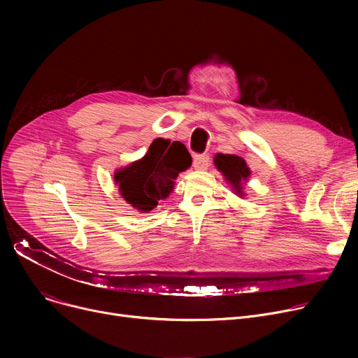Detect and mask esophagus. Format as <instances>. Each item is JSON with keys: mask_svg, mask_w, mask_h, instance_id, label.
<instances>
[{"mask_svg": "<svg viewBox=\"0 0 358 358\" xmlns=\"http://www.w3.org/2000/svg\"><path fill=\"white\" fill-rule=\"evenodd\" d=\"M210 165V158L208 155H196L194 161H193V166L197 171H204L208 169Z\"/></svg>", "mask_w": 358, "mask_h": 358, "instance_id": "esophagus-1", "label": "esophagus"}]
</instances>
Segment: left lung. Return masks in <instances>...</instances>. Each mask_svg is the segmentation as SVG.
<instances>
[{"label": "left lung", "mask_w": 358, "mask_h": 358, "mask_svg": "<svg viewBox=\"0 0 358 358\" xmlns=\"http://www.w3.org/2000/svg\"><path fill=\"white\" fill-rule=\"evenodd\" d=\"M213 161L216 168L223 174L224 180L231 184L235 194H238L239 197L245 196L243 194V182L251 176V169L247 165L245 159L238 155L217 154Z\"/></svg>", "instance_id": "8db88e82"}]
</instances>
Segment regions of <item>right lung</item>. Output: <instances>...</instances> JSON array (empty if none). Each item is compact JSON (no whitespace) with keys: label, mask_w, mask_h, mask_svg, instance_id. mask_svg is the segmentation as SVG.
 I'll use <instances>...</instances> for the list:
<instances>
[{"label":"right lung","mask_w":358,"mask_h":358,"mask_svg":"<svg viewBox=\"0 0 358 358\" xmlns=\"http://www.w3.org/2000/svg\"><path fill=\"white\" fill-rule=\"evenodd\" d=\"M158 138L150 143L148 152L139 161L120 168L115 181L123 199L142 213L158 206L169 196L177 176L192 165V155L181 142Z\"/></svg>","instance_id":"obj_1"}]
</instances>
